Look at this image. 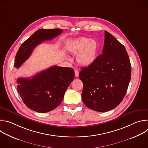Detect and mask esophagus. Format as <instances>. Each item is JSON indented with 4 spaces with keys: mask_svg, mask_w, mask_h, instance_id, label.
I'll use <instances>...</instances> for the list:
<instances>
[{
    "mask_svg": "<svg viewBox=\"0 0 148 148\" xmlns=\"http://www.w3.org/2000/svg\"><path fill=\"white\" fill-rule=\"evenodd\" d=\"M74 72H75V76L76 77H78V75H79V72H78V71L77 70H75L74 71Z\"/></svg>",
    "mask_w": 148,
    "mask_h": 148,
    "instance_id": "esophagus-1",
    "label": "esophagus"
}]
</instances>
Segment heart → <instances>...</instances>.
<instances>
[{"label":"heart","instance_id":"b5f03b06","mask_svg":"<svg viewBox=\"0 0 148 148\" xmlns=\"http://www.w3.org/2000/svg\"><path fill=\"white\" fill-rule=\"evenodd\" d=\"M98 50V45L95 40L81 37L77 39L70 47V51L77 54V60L79 64L88 66L94 62Z\"/></svg>","mask_w":148,"mask_h":148}]
</instances>
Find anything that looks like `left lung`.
Segmentation results:
<instances>
[{"label":"left lung","instance_id":"8db88e82","mask_svg":"<svg viewBox=\"0 0 148 148\" xmlns=\"http://www.w3.org/2000/svg\"><path fill=\"white\" fill-rule=\"evenodd\" d=\"M102 53L92 64L82 68L79 77L84 85L81 97L86 106L106 112L123 100L131 80V65L125 47L107 31Z\"/></svg>","mask_w":148,"mask_h":148}]
</instances>
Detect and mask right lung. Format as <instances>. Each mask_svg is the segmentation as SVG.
Listing matches in <instances>:
<instances>
[{
	"label": "right lung",
	"mask_w": 148,
	"mask_h": 148,
	"mask_svg": "<svg viewBox=\"0 0 148 148\" xmlns=\"http://www.w3.org/2000/svg\"><path fill=\"white\" fill-rule=\"evenodd\" d=\"M62 32L60 29L37 30L20 46L16 55L14 67H20L37 46L43 41L53 39ZM74 78L73 69L54 66L31 78H18L17 91L29 109L46 113L54 110L61 103Z\"/></svg>",
	"instance_id": "right-lung-1"
}]
</instances>
